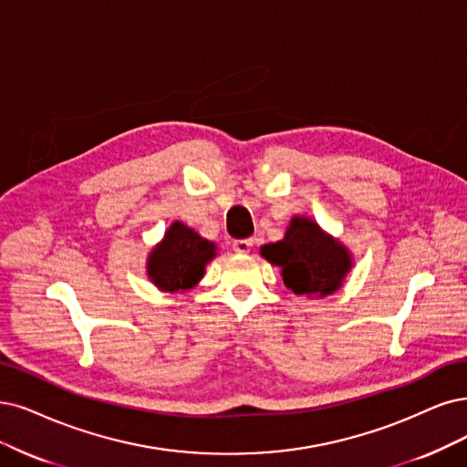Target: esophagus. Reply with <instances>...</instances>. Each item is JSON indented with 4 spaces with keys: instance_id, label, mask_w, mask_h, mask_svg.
I'll return each mask as SVG.
<instances>
[{
    "instance_id": "esophagus-1",
    "label": "esophagus",
    "mask_w": 467,
    "mask_h": 467,
    "mask_svg": "<svg viewBox=\"0 0 467 467\" xmlns=\"http://www.w3.org/2000/svg\"><path fill=\"white\" fill-rule=\"evenodd\" d=\"M252 246H254V240L252 238H238V240H234V243H233V248L238 254H248L252 250Z\"/></svg>"
}]
</instances>
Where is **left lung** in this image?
<instances>
[{
	"label": "left lung",
	"mask_w": 467,
	"mask_h": 467,
	"mask_svg": "<svg viewBox=\"0 0 467 467\" xmlns=\"http://www.w3.org/2000/svg\"><path fill=\"white\" fill-rule=\"evenodd\" d=\"M262 255L281 267L286 288L312 298L333 295L352 269L348 248L307 217H292L285 238L262 246Z\"/></svg>",
	"instance_id": "1"
}]
</instances>
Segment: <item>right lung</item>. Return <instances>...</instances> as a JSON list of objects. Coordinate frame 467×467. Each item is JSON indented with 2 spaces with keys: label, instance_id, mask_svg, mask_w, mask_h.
Returning <instances> with one entry per match:
<instances>
[{
  "label": "right lung",
  "instance_id": "add662e5",
  "mask_svg": "<svg viewBox=\"0 0 467 467\" xmlns=\"http://www.w3.org/2000/svg\"><path fill=\"white\" fill-rule=\"evenodd\" d=\"M215 250L217 246L210 240L175 221L148 255V277L163 292H184L203 277L205 265L215 257Z\"/></svg>",
  "mask_w": 467,
  "mask_h": 467
}]
</instances>
